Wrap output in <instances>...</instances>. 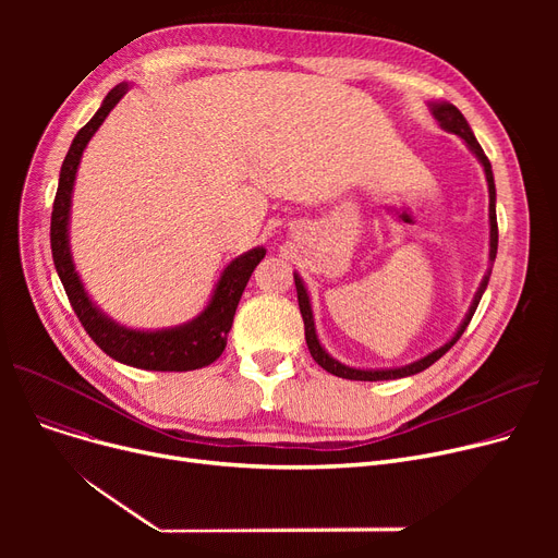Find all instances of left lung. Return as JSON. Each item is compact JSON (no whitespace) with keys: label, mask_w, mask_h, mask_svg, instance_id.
Returning a JSON list of instances; mask_svg holds the SVG:
<instances>
[{"label":"left lung","mask_w":558,"mask_h":558,"mask_svg":"<svg viewBox=\"0 0 558 558\" xmlns=\"http://www.w3.org/2000/svg\"><path fill=\"white\" fill-rule=\"evenodd\" d=\"M432 114H434V120H436L438 124H441L444 131L454 133V135H459L461 140H465V144L471 146V151L477 156V160H480L482 167H484L486 183H488V219H490V251H488V259H490V269H493V262H495V255H497V217H495V183H493L490 162H488L484 149L480 146V142L475 140L471 126H468L465 117L459 112L457 106H452V104H432ZM490 269L486 271V276H484V280H482V284H480V289H477V294H475V301H473L471 310H468V314H465V318H463V324L459 326L457 335H454L446 345L434 350V353L425 355L423 360H418V362H414V364H407V366H400V368H383V371L350 368V366H343L341 362L332 360V357L326 353L324 345L318 343V337H316V330H314V316H312V305H310L307 289H305L303 280L299 278V274H294V282H296V291H299V307H301V316H303V320H305V341H307V348H310V355L314 357V362H316L320 368H326L328 373H332V375H337V377H343V379H362V383H379V379H398V377H407V375H416V373L429 368L436 360H441V357L448 353V350L459 341V337L463 335V330L468 328V324H471V318H473V314H475V310H477V305H480V301H482V294H484V289H486V284H488V278H490Z\"/></svg>","instance_id":"left-lung-1"}]
</instances>
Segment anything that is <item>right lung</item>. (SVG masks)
Here are the masks:
<instances>
[{"instance_id":"right-lung-1","label":"right lung","mask_w":558,"mask_h":558,"mask_svg":"<svg viewBox=\"0 0 558 558\" xmlns=\"http://www.w3.org/2000/svg\"><path fill=\"white\" fill-rule=\"evenodd\" d=\"M129 90L126 83L114 85L106 95L101 108L95 117L87 122L76 137L72 140L70 151L61 167V179H58V190L53 198L51 210V255L58 278H61L65 294L72 303L74 314L78 316L85 332L93 337V341L104 350L112 360L144 368V371H194L213 364L226 348V335L232 328L234 310L240 305L244 294V287L253 274V269L262 262L264 251L262 246L234 257L223 269V276L215 289V296L196 318L190 324L169 328V330H129L124 326H117L106 314H101L90 296L85 294L81 278L74 269L70 240H68V223H70V205H72V190L76 169L83 156L85 144L97 133L104 124L108 112L117 106Z\"/></svg>"}]
</instances>
